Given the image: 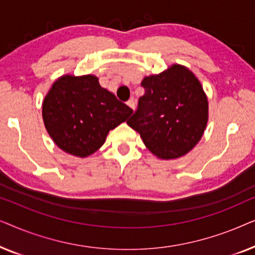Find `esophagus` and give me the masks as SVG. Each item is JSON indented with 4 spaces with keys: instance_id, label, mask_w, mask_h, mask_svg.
<instances>
[{
    "instance_id": "obj_1",
    "label": "esophagus",
    "mask_w": 255,
    "mask_h": 255,
    "mask_svg": "<svg viewBox=\"0 0 255 255\" xmlns=\"http://www.w3.org/2000/svg\"><path fill=\"white\" fill-rule=\"evenodd\" d=\"M127 104H128V107L131 108L132 110H134V109H135V103H134V101H133V100H128V102H127Z\"/></svg>"
}]
</instances>
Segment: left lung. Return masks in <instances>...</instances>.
I'll use <instances>...</instances> for the list:
<instances>
[{
    "label": "left lung",
    "mask_w": 255,
    "mask_h": 255,
    "mask_svg": "<svg viewBox=\"0 0 255 255\" xmlns=\"http://www.w3.org/2000/svg\"><path fill=\"white\" fill-rule=\"evenodd\" d=\"M145 94L127 123L160 159L180 158L195 147L208 123V99L193 72L173 65L141 81Z\"/></svg>",
    "instance_id": "8db88e82"
}]
</instances>
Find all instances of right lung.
Instances as JSON below:
<instances>
[{
	"label": "right lung",
	"instance_id": "1",
	"mask_svg": "<svg viewBox=\"0 0 255 255\" xmlns=\"http://www.w3.org/2000/svg\"><path fill=\"white\" fill-rule=\"evenodd\" d=\"M132 114L94 75L59 78L43 102L45 128L62 151L85 158L104 144L108 133Z\"/></svg>",
	"mask_w": 255,
	"mask_h": 255
}]
</instances>
